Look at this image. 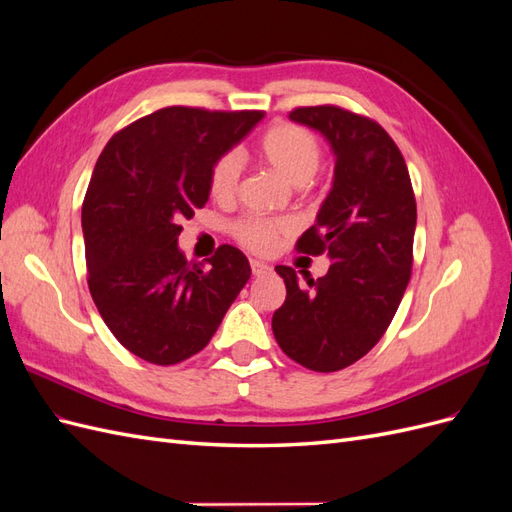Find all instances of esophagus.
Listing matches in <instances>:
<instances>
[{"label":"esophagus","mask_w":512,"mask_h":512,"mask_svg":"<svg viewBox=\"0 0 512 512\" xmlns=\"http://www.w3.org/2000/svg\"><path fill=\"white\" fill-rule=\"evenodd\" d=\"M252 273L256 277H262V275H269L271 273V267L265 265V262H258V260H252Z\"/></svg>","instance_id":"obj_1"}]
</instances>
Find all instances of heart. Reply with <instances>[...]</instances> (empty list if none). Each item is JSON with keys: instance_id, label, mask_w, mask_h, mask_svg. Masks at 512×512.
I'll return each instance as SVG.
<instances>
[{"instance_id": "b5f03b06", "label": "heart", "mask_w": 512, "mask_h": 512, "mask_svg": "<svg viewBox=\"0 0 512 512\" xmlns=\"http://www.w3.org/2000/svg\"><path fill=\"white\" fill-rule=\"evenodd\" d=\"M258 160L280 175L294 188H303L318 173L322 162V145L318 138L292 123H275L269 128L256 145ZM241 177V164L237 153H224L213 162L209 173V192L218 203H230L237 194ZM235 237L247 250L265 254L271 252L277 237L290 230L286 220H267V218H245L235 226Z\"/></svg>"}]
</instances>
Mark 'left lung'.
Segmentation results:
<instances>
[{
	"instance_id": "left-lung-1",
	"label": "left lung",
	"mask_w": 512,
	"mask_h": 512,
	"mask_svg": "<svg viewBox=\"0 0 512 512\" xmlns=\"http://www.w3.org/2000/svg\"><path fill=\"white\" fill-rule=\"evenodd\" d=\"M292 121L318 130L335 153V177L316 224L297 241L303 254H324V277H284L286 301L273 314V335L292 361L339 371L374 348L410 282L416 200L404 156L374 119L333 104L301 106Z\"/></svg>"
}]
</instances>
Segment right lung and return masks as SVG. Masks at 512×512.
Listing matches in <instances>:
<instances>
[{
	"label": "right lung",
	"mask_w": 512,
	"mask_h": 512,
	"mask_svg": "<svg viewBox=\"0 0 512 512\" xmlns=\"http://www.w3.org/2000/svg\"><path fill=\"white\" fill-rule=\"evenodd\" d=\"M262 111L168 106L119 130L83 200L87 284L123 348L153 365L203 350L252 275L245 254L220 245L188 262L181 220L209 200L213 162L250 134Z\"/></svg>",
	"instance_id": "right-lung-1"
}]
</instances>
